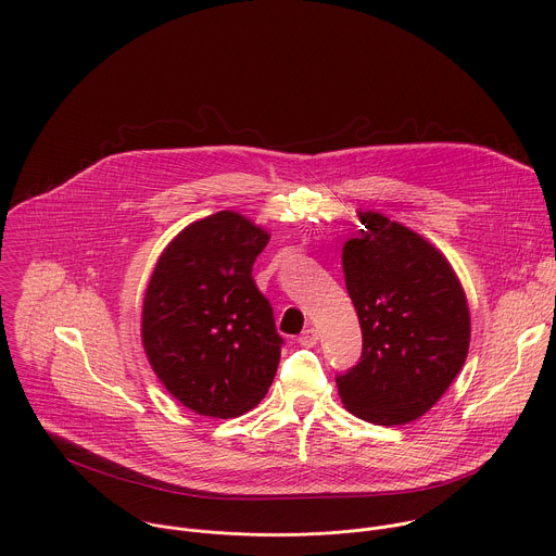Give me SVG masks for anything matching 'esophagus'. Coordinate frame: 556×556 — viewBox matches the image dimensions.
Returning <instances> with one entry per match:
<instances>
[{"label": "esophagus", "instance_id": "esophagus-1", "mask_svg": "<svg viewBox=\"0 0 556 556\" xmlns=\"http://www.w3.org/2000/svg\"><path fill=\"white\" fill-rule=\"evenodd\" d=\"M316 341H319V332H316L314 328L305 330V332L299 337V345H303V348H314Z\"/></svg>", "mask_w": 556, "mask_h": 556}]
</instances>
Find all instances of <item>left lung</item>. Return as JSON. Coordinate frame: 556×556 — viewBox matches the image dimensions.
Wrapping results in <instances>:
<instances>
[{"label":"left lung","mask_w":556,"mask_h":556,"mask_svg":"<svg viewBox=\"0 0 556 556\" xmlns=\"http://www.w3.org/2000/svg\"><path fill=\"white\" fill-rule=\"evenodd\" d=\"M343 273L363 332L361 361L337 376L356 418L395 427L425 416L459 374L470 343L464 288L446 257L412 228L361 213Z\"/></svg>","instance_id":"obj_1"}]
</instances>
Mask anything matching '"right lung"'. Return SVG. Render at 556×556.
I'll return each mask as SVG.
<instances>
[{
  "instance_id": "obj_1",
  "label": "right lung",
  "mask_w": 556,
  "mask_h": 556,
  "mask_svg": "<svg viewBox=\"0 0 556 556\" xmlns=\"http://www.w3.org/2000/svg\"><path fill=\"white\" fill-rule=\"evenodd\" d=\"M270 235L235 211L180 230L157 257L142 303L151 369L187 409L237 418L268 393L283 339L253 264Z\"/></svg>"
}]
</instances>
